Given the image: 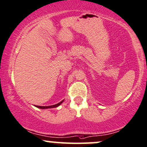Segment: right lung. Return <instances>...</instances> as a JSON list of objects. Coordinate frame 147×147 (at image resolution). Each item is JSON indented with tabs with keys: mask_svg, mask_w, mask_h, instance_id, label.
<instances>
[{
	"mask_svg": "<svg viewBox=\"0 0 147 147\" xmlns=\"http://www.w3.org/2000/svg\"><path fill=\"white\" fill-rule=\"evenodd\" d=\"M63 101V100L62 101H61V102H59V104H55V105H52V106H37L36 107H37V108H41V109H46V108H56V107H58V106H59V105L61 104H62Z\"/></svg>",
	"mask_w": 147,
	"mask_h": 147,
	"instance_id": "1",
	"label": "right lung"
}]
</instances>
